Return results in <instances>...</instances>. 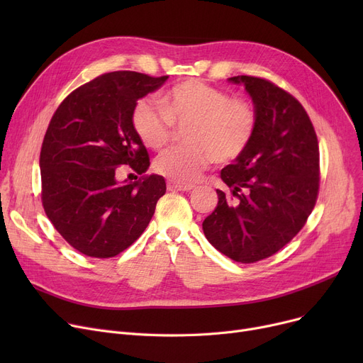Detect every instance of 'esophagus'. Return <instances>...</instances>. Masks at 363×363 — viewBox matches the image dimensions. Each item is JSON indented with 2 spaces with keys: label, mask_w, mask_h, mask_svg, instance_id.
Masks as SVG:
<instances>
[{
  "label": "esophagus",
  "mask_w": 363,
  "mask_h": 363,
  "mask_svg": "<svg viewBox=\"0 0 363 363\" xmlns=\"http://www.w3.org/2000/svg\"><path fill=\"white\" fill-rule=\"evenodd\" d=\"M194 184H188V182H174V181H169L167 182V188L169 189H177V191H191L194 189Z\"/></svg>",
  "instance_id": "1"
}]
</instances>
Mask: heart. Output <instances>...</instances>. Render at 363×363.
I'll list each match as a JSON object with an SVG mask.
<instances>
[{
	"label": "heart",
	"instance_id": "obj_1",
	"mask_svg": "<svg viewBox=\"0 0 363 363\" xmlns=\"http://www.w3.org/2000/svg\"><path fill=\"white\" fill-rule=\"evenodd\" d=\"M132 126L151 150H162L174 137V128H186L188 145L164 151L155 169L174 182H191L213 162L230 163L242 155L256 133L257 114L249 101L189 79L170 88L160 106L140 100L132 111Z\"/></svg>",
	"mask_w": 363,
	"mask_h": 363
}]
</instances>
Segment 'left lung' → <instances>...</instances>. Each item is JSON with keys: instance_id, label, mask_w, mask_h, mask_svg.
<instances>
[{"instance_id": "8db88e82", "label": "left lung", "mask_w": 363, "mask_h": 363, "mask_svg": "<svg viewBox=\"0 0 363 363\" xmlns=\"http://www.w3.org/2000/svg\"><path fill=\"white\" fill-rule=\"evenodd\" d=\"M257 114L256 133L234 164L220 172L230 188L203 222L216 250L241 263L275 255L312 213L319 189V147L303 106L272 82L234 76Z\"/></svg>"}]
</instances>
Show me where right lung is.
I'll return each mask as SVG.
<instances>
[{
	"instance_id": "right-lung-1",
	"label": "right lung",
	"mask_w": 363,
	"mask_h": 363,
	"mask_svg": "<svg viewBox=\"0 0 363 363\" xmlns=\"http://www.w3.org/2000/svg\"><path fill=\"white\" fill-rule=\"evenodd\" d=\"M167 78L101 74L69 94L48 125L40 157L43 206L59 234L85 256L107 259L128 249L166 193L163 177L145 175L150 159L132 111ZM119 165L142 178L119 182Z\"/></svg>"
}]
</instances>
